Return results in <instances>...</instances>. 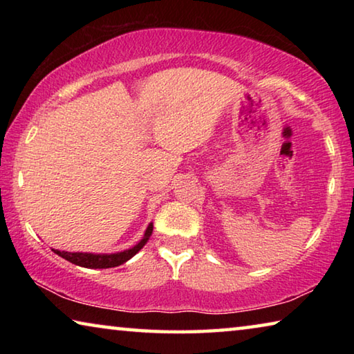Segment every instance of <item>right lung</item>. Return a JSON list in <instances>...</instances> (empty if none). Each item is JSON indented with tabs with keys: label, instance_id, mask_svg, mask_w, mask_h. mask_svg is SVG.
Instances as JSON below:
<instances>
[{
	"label": "right lung",
	"instance_id": "right-lung-1",
	"mask_svg": "<svg viewBox=\"0 0 354 354\" xmlns=\"http://www.w3.org/2000/svg\"><path fill=\"white\" fill-rule=\"evenodd\" d=\"M153 232V223H149L145 234H143L142 241L139 243H136L133 248L124 250V251H118V253H111V254H97V253H71V251H61V250H55V253L57 256L64 257L65 261H68L75 266L80 267H86V268H111V267H118L127 261H129L131 257L136 256L139 251L145 247V243L148 242L149 236Z\"/></svg>",
	"mask_w": 354,
	"mask_h": 354
}]
</instances>
